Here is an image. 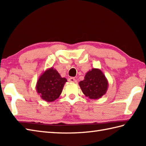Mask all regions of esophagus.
Listing matches in <instances>:
<instances>
[{"label": "esophagus", "mask_w": 146, "mask_h": 146, "mask_svg": "<svg viewBox=\"0 0 146 146\" xmlns=\"http://www.w3.org/2000/svg\"><path fill=\"white\" fill-rule=\"evenodd\" d=\"M68 82H71V83H76V80L75 78H73V77H71L69 79H68Z\"/></svg>", "instance_id": "34e87169"}]
</instances>
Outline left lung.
Masks as SVG:
<instances>
[{"instance_id":"1","label":"left lung","mask_w":146,"mask_h":146,"mask_svg":"<svg viewBox=\"0 0 146 146\" xmlns=\"http://www.w3.org/2000/svg\"><path fill=\"white\" fill-rule=\"evenodd\" d=\"M79 85L86 97L96 100L106 94L108 82L100 69L93 68L86 73L84 80L79 82Z\"/></svg>"}]
</instances>
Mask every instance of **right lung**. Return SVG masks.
Instances as JSON below:
<instances>
[{"mask_svg": "<svg viewBox=\"0 0 146 146\" xmlns=\"http://www.w3.org/2000/svg\"><path fill=\"white\" fill-rule=\"evenodd\" d=\"M67 80L62 78L56 70L51 67L46 70L37 82L36 91L42 100L53 102L59 98Z\"/></svg>", "mask_w": 146, "mask_h": 146, "instance_id": "1", "label": "right lung"}]
</instances>
